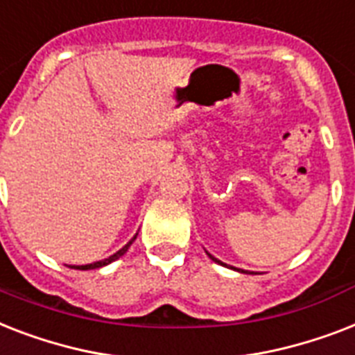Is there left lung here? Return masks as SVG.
<instances>
[{
    "mask_svg": "<svg viewBox=\"0 0 355 355\" xmlns=\"http://www.w3.org/2000/svg\"><path fill=\"white\" fill-rule=\"evenodd\" d=\"M207 254H209V258H211V260H214V262H218V263H222V266H227V263L220 262V260H218V258H214V257H212V254H211V253H207ZM231 269H234V271H240V273H248V271H243V269H238V268H232V266H231Z\"/></svg>",
    "mask_w": 355,
    "mask_h": 355,
    "instance_id": "left-lung-1",
    "label": "left lung"
}]
</instances>
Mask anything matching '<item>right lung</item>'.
Instances as JSON below:
<instances>
[{
  "label": "right lung",
  "instance_id": "obj_1",
  "mask_svg": "<svg viewBox=\"0 0 355 355\" xmlns=\"http://www.w3.org/2000/svg\"><path fill=\"white\" fill-rule=\"evenodd\" d=\"M135 238H137V234H135V236H133L132 240H130V242L126 243V245H124L123 249H119L117 253H113L112 257L104 258V260H98V262H93V263H86V266H69V268H71V269H82V271H86V269H97V268H102V266H107V263L115 262V260H117V258L123 257V254L126 253V251H128L130 245H132L133 240H135Z\"/></svg>",
  "mask_w": 355,
  "mask_h": 355
}]
</instances>
